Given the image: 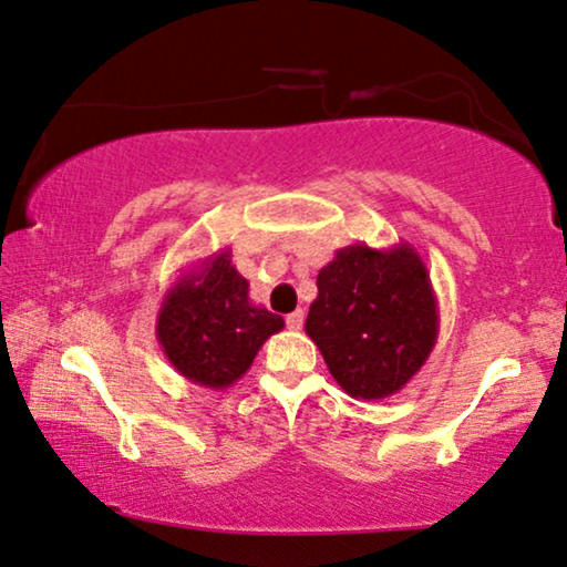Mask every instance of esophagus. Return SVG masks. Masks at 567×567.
I'll return each mask as SVG.
<instances>
[{"instance_id": "esophagus-1", "label": "esophagus", "mask_w": 567, "mask_h": 567, "mask_svg": "<svg viewBox=\"0 0 567 567\" xmlns=\"http://www.w3.org/2000/svg\"><path fill=\"white\" fill-rule=\"evenodd\" d=\"M286 327L293 329V332H299V329L303 327V311L296 309L291 313H286Z\"/></svg>"}]
</instances>
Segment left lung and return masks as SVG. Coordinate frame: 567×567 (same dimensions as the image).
I'll use <instances>...</instances> for the list:
<instances>
[{"label": "left lung", "instance_id": "1", "mask_svg": "<svg viewBox=\"0 0 567 567\" xmlns=\"http://www.w3.org/2000/svg\"><path fill=\"white\" fill-rule=\"evenodd\" d=\"M307 334L347 395L382 400L411 382L439 339V299L411 243L339 248L317 276Z\"/></svg>", "mask_w": 567, "mask_h": 567}]
</instances>
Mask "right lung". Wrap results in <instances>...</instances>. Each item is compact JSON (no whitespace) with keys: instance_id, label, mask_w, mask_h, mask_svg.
<instances>
[{"instance_id":"obj_1","label":"right lung","mask_w":567,"mask_h":567,"mask_svg":"<svg viewBox=\"0 0 567 567\" xmlns=\"http://www.w3.org/2000/svg\"><path fill=\"white\" fill-rule=\"evenodd\" d=\"M248 278L235 271L230 248L197 260L164 293L156 339L182 378L225 390L250 370L256 354L284 319L248 296Z\"/></svg>"}]
</instances>
